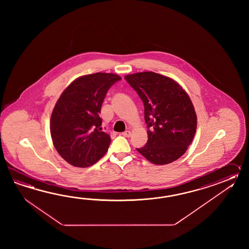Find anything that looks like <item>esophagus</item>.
I'll return each mask as SVG.
<instances>
[{
  "label": "esophagus",
  "mask_w": 249,
  "mask_h": 249,
  "mask_svg": "<svg viewBox=\"0 0 249 249\" xmlns=\"http://www.w3.org/2000/svg\"><path fill=\"white\" fill-rule=\"evenodd\" d=\"M122 135L123 136H124V137L126 138L131 137L132 132H130V131H125V132H123Z\"/></svg>",
  "instance_id": "esophagus-1"
}]
</instances>
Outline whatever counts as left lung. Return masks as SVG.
Listing matches in <instances>:
<instances>
[{"label": "left lung", "instance_id": "obj_1", "mask_svg": "<svg viewBox=\"0 0 249 249\" xmlns=\"http://www.w3.org/2000/svg\"><path fill=\"white\" fill-rule=\"evenodd\" d=\"M142 101L148 142L136 148L155 164L180 159L195 135L196 115L189 95L175 81L154 72L124 76Z\"/></svg>", "mask_w": 249, "mask_h": 249}]
</instances>
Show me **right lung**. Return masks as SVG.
Here are the masks:
<instances>
[{
  "mask_svg": "<svg viewBox=\"0 0 249 249\" xmlns=\"http://www.w3.org/2000/svg\"><path fill=\"white\" fill-rule=\"evenodd\" d=\"M120 80L115 74H87L74 80L59 97L50 128L54 147L69 164L88 167L107 151L110 136L101 132V105Z\"/></svg>",
  "mask_w": 249,
  "mask_h": 249,
  "instance_id": "add662e5",
  "label": "right lung"
}]
</instances>
